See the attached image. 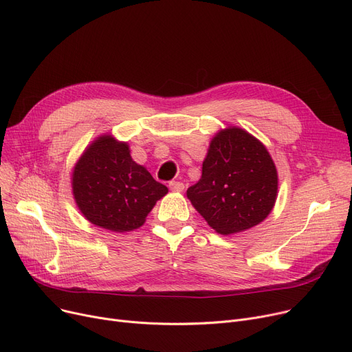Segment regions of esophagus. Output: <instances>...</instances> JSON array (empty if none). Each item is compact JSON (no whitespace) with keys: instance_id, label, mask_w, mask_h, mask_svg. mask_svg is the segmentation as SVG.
I'll use <instances>...</instances> for the list:
<instances>
[{"instance_id":"34e87169","label":"esophagus","mask_w":352,"mask_h":352,"mask_svg":"<svg viewBox=\"0 0 352 352\" xmlns=\"http://www.w3.org/2000/svg\"><path fill=\"white\" fill-rule=\"evenodd\" d=\"M170 190L175 191V192H181L184 191V184L179 181H171L170 182Z\"/></svg>"}]
</instances>
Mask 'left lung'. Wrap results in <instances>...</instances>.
Wrapping results in <instances>:
<instances>
[{
    "instance_id": "1",
    "label": "left lung",
    "mask_w": 352,
    "mask_h": 352,
    "mask_svg": "<svg viewBox=\"0 0 352 352\" xmlns=\"http://www.w3.org/2000/svg\"><path fill=\"white\" fill-rule=\"evenodd\" d=\"M278 174L265 145L245 129H221L210 142L202 175L187 190L194 208L218 234L263 223L274 208Z\"/></svg>"
}]
</instances>
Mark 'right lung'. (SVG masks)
Masks as SVG:
<instances>
[{"label":"right lung","instance_id":"1","mask_svg":"<svg viewBox=\"0 0 352 352\" xmlns=\"http://www.w3.org/2000/svg\"><path fill=\"white\" fill-rule=\"evenodd\" d=\"M168 188L129 155L128 142L101 135L72 171V194L81 214L100 228L125 232L144 226Z\"/></svg>","mask_w":352,"mask_h":352}]
</instances>
